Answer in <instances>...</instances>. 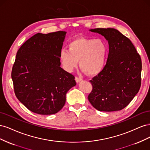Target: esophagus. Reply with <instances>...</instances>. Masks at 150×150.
<instances>
[{
  "mask_svg": "<svg viewBox=\"0 0 150 150\" xmlns=\"http://www.w3.org/2000/svg\"><path fill=\"white\" fill-rule=\"evenodd\" d=\"M75 80L76 81V83H79V82H81V81H82L83 79L81 78H79V77H76Z\"/></svg>",
  "mask_w": 150,
  "mask_h": 150,
  "instance_id": "1",
  "label": "esophagus"
}]
</instances>
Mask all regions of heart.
<instances>
[{
	"label": "heart",
	"instance_id": "obj_1",
	"mask_svg": "<svg viewBox=\"0 0 150 150\" xmlns=\"http://www.w3.org/2000/svg\"><path fill=\"white\" fill-rule=\"evenodd\" d=\"M68 50H62L60 59L64 69L71 72L78 66L86 74L97 75L106 64L108 47L102 39L76 38L68 45Z\"/></svg>",
	"mask_w": 150,
	"mask_h": 150
}]
</instances>
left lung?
I'll return each mask as SVG.
<instances>
[{"label": "left lung", "mask_w": 150, "mask_h": 150, "mask_svg": "<svg viewBox=\"0 0 150 150\" xmlns=\"http://www.w3.org/2000/svg\"><path fill=\"white\" fill-rule=\"evenodd\" d=\"M89 30L105 38L109 54L103 71L90 80L93 90L88 100L99 111L121 110L140 88L142 63L139 54L131 40L115 29Z\"/></svg>", "instance_id": "left-lung-1"}]
</instances>
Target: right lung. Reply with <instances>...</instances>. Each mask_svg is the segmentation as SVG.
<instances>
[{
	"label": "right lung",
	"instance_id": "add662e5",
	"mask_svg": "<svg viewBox=\"0 0 150 150\" xmlns=\"http://www.w3.org/2000/svg\"><path fill=\"white\" fill-rule=\"evenodd\" d=\"M66 32L38 33L22 45L12 70L17 98L32 112L53 115L64 106L66 95L76 85L74 76L61 67Z\"/></svg>",
	"mask_w": 150,
	"mask_h": 150
}]
</instances>
